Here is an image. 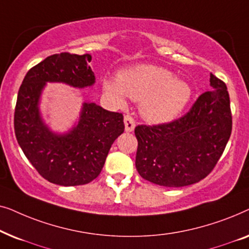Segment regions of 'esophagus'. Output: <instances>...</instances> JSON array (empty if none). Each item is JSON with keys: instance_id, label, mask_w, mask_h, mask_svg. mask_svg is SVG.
I'll return each mask as SVG.
<instances>
[{"instance_id": "1", "label": "esophagus", "mask_w": 249, "mask_h": 249, "mask_svg": "<svg viewBox=\"0 0 249 249\" xmlns=\"http://www.w3.org/2000/svg\"><path fill=\"white\" fill-rule=\"evenodd\" d=\"M124 128H125V131L127 132H132L135 129V120L134 118L131 117V115H124Z\"/></svg>"}]
</instances>
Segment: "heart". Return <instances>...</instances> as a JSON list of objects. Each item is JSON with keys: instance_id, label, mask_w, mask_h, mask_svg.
Returning <instances> with one entry per match:
<instances>
[{"instance_id": "heart-1", "label": "heart", "mask_w": 249, "mask_h": 249, "mask_svg": "<svg viewBox=\"0 0 249 249\" xmlns=\"http://www.w3.org/2000/svg\"><path fill=\"white\" fill-rule=\"evenodd\" d=\"M103 90L120 105L125 97L142 101L141 112L152 124H166L181 113L192 97V87L171 71L154 64H137L119 73L118 79L104 78Z\"/></svg>"}]
</instances>
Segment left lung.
I'll use <instances>...</instances> for the list:
<instances>
[{
	"label": "left lung",
	"mask_w": 249,
	"mask_h": 249,
	"mask_svg": "<svg viewBox=\"0 0 249 249\" xmlns=\"http://www.w3.org/2000/svg\"><path fill=\"white\" fill-rule=\"evenodd\" d=\"M213 89L200 95L178 120L138 125L136 169L142 178L164 187H183L205 178L219 161L232 129L226 84L211 73Z\"/></svg>",
	"instance_id": "left-lung-1"
}]
</instances>
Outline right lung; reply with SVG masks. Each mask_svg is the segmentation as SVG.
<instances>
[{"instance_id": "right-lung-1", "label": "right lung", "mask_w": 249, "mask_h": 249, "mask_svg": "<svg viewBox=\"0 0 249 249\" xmlns=\"http://www.w3.org/2000/svg\"><path fill=\"white\" fill-rule=\"evenodd\" d=\"M90 54L60 53L27 72L15 110V132L23 154L40 176L60 186L86 185L100 175L112 144L124 131V115L84 102L78 121L59 134L40 113V97L47 83L73 88L95 84Z\"/></svg>"}]
</instances>
